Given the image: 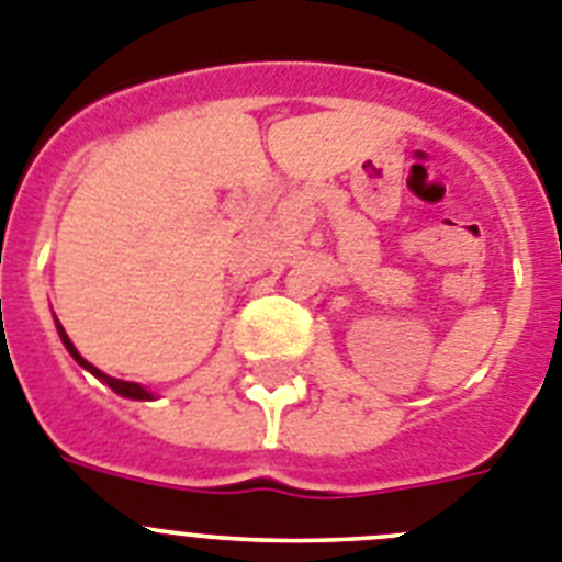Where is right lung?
I'll return each instance as SVG.
<instances>
[{"instance_id":"right-lung-1","label":"right lung","mask_w":562,"mask_h":562,"mask_svg":"<svg viewBox=\"0 0 562 562\" xmlns=\"http://www.w3.org/2000/svg\"><path fill=\"white\" fill-rule=\"evenodd\" d=\"M58 334H61V341H65V348L70 350V356H72V359H76V362L81 364V368H87V370H90L92 375H99L101 382H104V384H110V387L115 390V393H121V396H126V398H138V402H144V398H153V396H149V393H146L144 387H140V384H135V382H121V379H112V375L101 373L99 368H92V364L87 362V359H81V353H78V350L72 348V341L67 339V334H65V330H61V325H58Z\"/></svg>"}]
</instances>
